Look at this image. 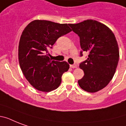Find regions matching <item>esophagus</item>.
<instances>
[{
    "mask_svg": "<svg viewBox=\"0 0 126 126\" xmlns=\"http://www.w3.org/2000/svg\"><path fill=\"white\" fill-rule=\"evenodd\" d=\"M70 67H71V68H73V69H74V68H77V67H78V66H77V65H70Z\"/></svg>",
    "mask_w": 126,
    "mask_h": 126,
    "instance_id": "obj_1",
    "label": "esophagus"
}]
</instances>
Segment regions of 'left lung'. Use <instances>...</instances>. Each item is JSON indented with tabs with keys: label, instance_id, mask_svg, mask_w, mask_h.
Instances as JSON below:
<instances>
[{
	"label": "left lung",
	"instance_id": "left-lung-1",
	"mask_svg": "<svg viewBox=\"0 0 126 126\" xmlns=\"http://www.w3.org/2000/svg\"><path fill=\"white\" fill-rule=\"evenodd\" d=\"M69 25L80 37L82 49L89 53L88 59L79 66L84 75L78 83L86 92H98L107 86L117 67L120 54L115 36L107 26L95 20Z\"/></svg>",
	"mask_w": 126,
	"mask_h": 126
}]
</instances>
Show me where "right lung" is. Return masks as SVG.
Instances as JSON below:
<instances>
[{"instance_id": "add662e5", "label": "right lung", "mask_w": 126, "mask_h": 126, "mask_svg": "<svg viewBox=\"0 0 126 126\" xmlns=\"http://www.w3.org/2000/svg\"><path fill=\"white\" fill-rule=\"evenodd\" d=\"M71 31L67 23L39 19L24 29L19 42V63L25 79L35 89L49 92L59 86L69 65L66 61H51L48 49L57 38Z\"/></svg>"}]
</instances>
